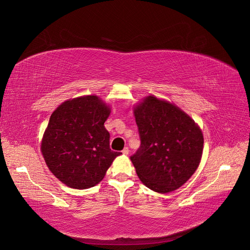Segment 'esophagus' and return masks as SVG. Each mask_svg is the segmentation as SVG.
<instances>
[{
	"instance_id": "1",
	"label": "esophagus",
	"mask_w": 250,
	"mask_h": 250,
	"mask_svg": "<svg viewBox=\"0 0 250 250\" xmlns=\"http://www.w3.org/2000/svg\"><path fill=\"white\" fill-rule=\"evenodd\" d=\"M123 153H124L125 155H127V154H129V148L125 147V148L123 150Z\"/></svg>"
}]
</instances>
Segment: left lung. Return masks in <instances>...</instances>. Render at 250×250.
<instances>
[{
	"label": "left lung",
	"mask_w": 250,
	"mask_h": 250,
	"mask_svg": "<svg viewBox=\"0 0 250 250\" xmlns=\"http://www.w3.org/2000/svg\"><path fill=\"white\" fill-rule=\"evenodd\" d=\"M141 147L131 161L141 181L158 193L175 190L199 166L204 135L188 115L153 96L134 107Z\"/></svg>",
	"instance_id": "1"
}]
</instances>
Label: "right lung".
<instances>
[{
	"label": "right lung",
	"mask_w": 250,
	"mask_h": 250,
	"mask_svg": "<svg viewBox=\"0 0 250 250\" xmlns=\"http://www.w3.org/2000/svg\"><path fill=\"white\" fill-rule=\"evenodd\" d=\"M109 113L97 96H84L62 103L51 115L42 152L51 172L67 187H95L121 154L109 148L104 126Z\"/></svg>",
	"instance_id": "1"
}]
</instances>
